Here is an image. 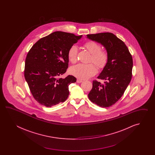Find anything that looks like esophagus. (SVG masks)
<instances>
[{
    "instance_id": "34e87169",
    "label": "esophagus",
    "mask_w": 155,
    "mask_h": 155,
    "mask_svg": "<svg viewBox=\"0 0 155 155\" xmlns=\"http://www.w3.org/2000/svg\"><path fill=\"white\" fill-rule=\"evenodd\" d=\"M77 82L78 83H81V82H82V80H80V79H77Z\"/></svg>"
}]
</instances>
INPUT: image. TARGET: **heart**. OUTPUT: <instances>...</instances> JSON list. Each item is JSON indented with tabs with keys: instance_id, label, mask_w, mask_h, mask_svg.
I'll return each mask as SVG.
<instances>
[{
	"instance_id": "obj_1",
	"label": "heart",
	"mask_w": 155,
	"mask_h": 155,
	"mask_svg": "<svg viewBox=\"0 0 155 155\" xmlns=\"http://www.w3.org/2000/svg\"><path fill=\"white\" fill-rule=\"evenodd\" d=\"M83 46L91 54L90 62L95 64L98 69H104L109 62L107 51L105 50H101V45L99 43L94 41H87L84 44ZM78 54V47L75 45L70 46L68 52V56L71 63H76ZM94 65L93 64H79L71 68L70 73L79 79H89L96 73L97 69Z\"/></svg>"
}]
</instances>
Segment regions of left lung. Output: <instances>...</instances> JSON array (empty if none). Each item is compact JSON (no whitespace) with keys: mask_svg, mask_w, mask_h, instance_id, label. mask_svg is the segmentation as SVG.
Returning <instances> with one entry per match:
<instances>
[{"mask_svg":"<svg viewBox=\"0 0 155 155\" xmlns=\"http://www.w3.org/2000/svg\"><path fill=\"white\" fill-rule=\"evenodd\" d=\"M86 36L105 46L109 56L107 65L97 77L104 80V83L94 80L88 97L100 107H110L121 97L131 80L132 57L124 42L112 33L92 34Z\"/></svg>","mask_w":155,"mask_h":155,"instance_id":"1","label":"left lung"}]
</instances>
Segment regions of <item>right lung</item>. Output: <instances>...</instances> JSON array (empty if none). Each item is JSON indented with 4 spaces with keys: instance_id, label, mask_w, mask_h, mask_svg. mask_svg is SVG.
Wrapping results in <instances>:
<instances>
[{
    "instance_id": "1",
    "label": "right lung",
    "mask_w": 155,
    "mask_h": 155,
    "mask_svg": "<svg viewBox=\"0 0 155 155\" xmlns=\"http://www.w3.org/2000/svg\"><path fill=\"white\" fill-rule=\"evenodd\" d=\"M82 35L55 31L34 44L26 55L24 76L34 98L46 107L64 102L69 95V86L76 78L59 76L69 65L68 52Z\"/></svg>"
}]
</instances>
